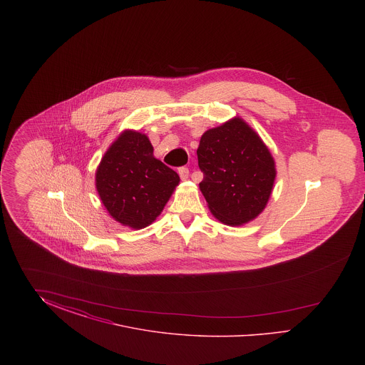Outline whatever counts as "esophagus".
I'll return each instance as SVG.
<instances>
[{
    "mask_svg": "<svg viewBox=\"0 0 365 365\" xmlns=\"http://www.w3.org/2000/svg\"><path fill=\"white\" fill-rule=\"evenodd\" d=\"M178 174L179 176L185 180V179H187L189 178V168L187 167H180L179 170H178Z\"/></svg>",
    "mask_w": 365,
    "mask_h": 365,
    "instance_id": "34e87169",
    "label": "esophagus"
}]
</instances>
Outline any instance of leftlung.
I'll use <instances>...</instances> for the list:
<instances>
[{
    "label": "left lung",
    "mask_w": 365,
    "mask_h": 365,
    "mask_svg": "<svg viewBox=\"0 0 365 365\" xmlns=\"http://www.w3.org/2000/svg\"><path fill=\"white\" fill-rule=\"evenodd\" d=\"M197 156L204 174L200 190L219 222L243 226L265 209L277 178L275 160L240 116L207 130Z\"/></svg>",
    "instance_id": "1"
}]
</instances>
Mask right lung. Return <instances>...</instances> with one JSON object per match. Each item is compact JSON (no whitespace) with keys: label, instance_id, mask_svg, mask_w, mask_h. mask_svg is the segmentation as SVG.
<instances>
[{"label":"right lung","instance_id":"obj_1","mask_svg":"<svg viewBox=\"0 0 365 365\" xmlns=\"http://www.w3.org/2000/svg\"><path fill=\"white\" fill-rule=\"evenodd\" d=\"M179 182V175L155 157L148 135L135 130L119 134L96 171V189L105 209L133 230L156 220Z\"/></svg>","mask_w":365,"mask_h":365}]
</instances>
